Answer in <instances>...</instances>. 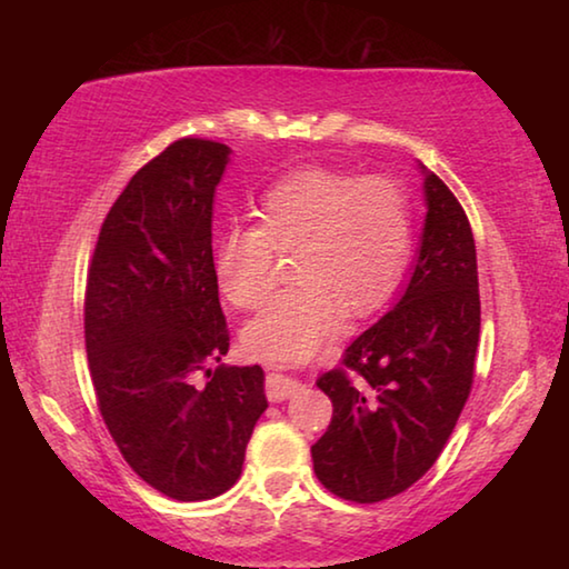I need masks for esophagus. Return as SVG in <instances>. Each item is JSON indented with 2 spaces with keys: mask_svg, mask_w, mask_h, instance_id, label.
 <instances>
[{
  "mask_svg": "<svg viewBox=\"0 0 569 569\" xmlns=\"http://www.w3.org/2000/svg\"><path fill=\"white\" fill-rule=\"evenodd\" d=\"M298 391H301V383L291 377H283V373H271V377L266 379L268 401H286V399L296 397Z\"/></svg>",
  "mask_w": 569,
  "mask_h": 569,
  "instance_id": "esophagus-1",
  "label": "esophagus"
}]
</instances>
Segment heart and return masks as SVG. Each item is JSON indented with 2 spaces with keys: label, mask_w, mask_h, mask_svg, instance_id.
<instances>
[{
  "label": "heart",
  "mask_w": 569,
  "mask_h": 569,
  "mask_svg": "<svg viewBox=\"0 0 569 569\" xmlns=\"http://www.w3.org/2000/svg\"><path fill=\"white\" fill-rule=\"evenodd\" d=\"M261 226H233L216 243V278L238 308L271 293L281 253H296V286L276 293L243 331L263 361L311 359L346 319L377 311L397 291L413 246L407 190L391 178L311 168L263 192Z\"/></svg>",
  "instance_id": "1"
}]
</instances>
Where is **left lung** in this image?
<instances>
[{
    "label": "left lung",
    "instance_id": "8db88e82",
    "mask_svg": "<svg viewBox=\"0 0 569 569\" xmlns=\"http://www.w3.org/2000/svg\"><path fill=\"white\" fill-rule=\"evenodd\" d=\"M423 172L421 243L399 303L316 381L333 403L311 447L321 485L349 502L397 497L439 459L475 381L477 248L465 208Z\"/></svg>",
    "mask_w": 569,
    "mask_h": 569
}]
</instances>
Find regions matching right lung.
Returning a JSON list of instances; mask_svg holds the SVG:
<instances>
[{
  "mask_svg": "<svg viewBox=\"0 0 569 569\" xmlns=\"http://www.w3.org/2000/svg\"><path fill=\"white\" fill-rule=\"evenodd\" d=\"M223 142L180 138L134 172L100 228L84 291L98 407L134 475L178 502L223 495L268 409L261 366L228 353L213 263Z\"/></svg>",
  "mask_w": 569,
  "mask_h": 569,
  "instance_id": "right-lung-1",
  "label": "right lung"
}]
</instances>
